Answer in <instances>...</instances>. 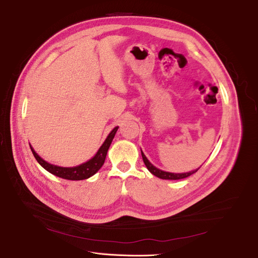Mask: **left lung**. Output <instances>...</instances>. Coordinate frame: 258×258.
I'll list each match as a JSON object with an SVG mask.
<instances>
[{
    "instance_id": "1",
    "label": "left lung",
    "mask_w": 258,
    "mask_h": 258,
    "mask_svg": "<svg viewBox=\"0 0 258 258\" xmlns=\"http://www.w3.org/2000/svg\"><path fill=\"white\" fill-rule=\"evenodd\" d=\"M141 154H142V158H143V161L145 163L146 168L148 169V171L152 174H154L155 176H157L159 178H162V179H181V178H185V177H188L189 175L196 173L197 171L199 170V168L197 170H194V171H190V172H186V173H171V172H166V171H162V170H159L158 168H156L155 166H153L152 163L148 161V159L146 158V156L143 154V152L141 151Z\"/></svg>"
}]
</instances>
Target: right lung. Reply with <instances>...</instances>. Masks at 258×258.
I'll return each mask as SVG.
<instances>
[{
    "mask_svg": "<svg viewBox=\"0 0 258 258\" xmlns=\"http://www.w3.org/2000/svg\"><path fill=\"white\" fill-rule=\"evenodd\" d=\"M117 129L118 127H115L111 132L110 135L107 136V138L105 139L104 143L101 145V147L99 148V151L97 152V154L93 156L91 159H89L88 161H86L80 166L76 167H71V168H66V167H59V166H54L51 165V163L45 161L43 158H41L38 156L35 151L33 150V147L30 145L31 151H32L35 159L37 160V162L45 169L47 170L48 172H50L51 174L62 177L64 179H71V181H80V179H86L90 176H92L93 174H96L98 171L100 170V168L103 166V163L105 161V157L108 148L111 146V143L113 141V139L116 135Z\"/></svg>",
    "mask_w": 258,
    "mask_h": 258,
    "instance_id": "right-lung-1",
    "label": "right lung"
}]
</instances>
